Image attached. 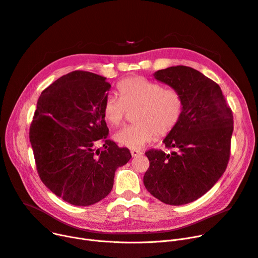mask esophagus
<instances>
[{
  "instance_id": "esophagus-1",
  "label": "esophagus",
  "mask_w": 258,
  "mask_h": 258,
  "mask_svg": "<svg viewBox=\"0 0 258 258\" xmlns=\"http://www.w3.org/2000/svg\"><path fill=\"white\" fill-rule=\"evenodd\" d=\"M130 152H131V155H132L133 157H138V156H140L141 154H143V152H142L141 150H137V149H132Z\"/></svg>"
}]
</instances>
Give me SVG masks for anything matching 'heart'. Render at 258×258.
Returning <instances> with one entry per match:
<instances>
[{
    "label": "heart",
    "mask_w": 258,
    "mask_h": 258,
    "mask_svg": "<svg viewBox=\"0 0 258 258\" xmlns=\"http://www.w3.org/2000/svg\"><path fill=\"white\" fill-rule=\"evenodd\" d=\"M120 99L108 95L102 107L104 119L111 127L119 126L128 111L133 125L117 131L113 139L130 149H140L158 137H166L178 125L183 113V99L179 90L143 77H131L117 85Z\"/></svg>",
    "instance_id": "heart-1"
}]
</instances>
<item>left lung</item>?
<instances>
[{"instance_id": "left-lung-1", "label": "left lung", "mask_w": 258, "mask_h": 258, "mask_svg": "<svg viewBox=\"0 0 258 258\" xmlns=\"http://www.w3.org/2000/svg\"><path fill=\"white\" fill-rule=\"evenodd\" d=\"M154 78L179 90L183 113L165 138L169 153L151 149L144 185L161 202L180 206L194 202L222 177L230 158L233 114L219 86L187 66L158 70Z\"/></svg>"}]
</instances>
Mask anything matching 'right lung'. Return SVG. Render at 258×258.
<instances>
[{
  "instance_id": "obj_1",
  "label": "right lung",
  "mask_w": 258,
  "mask_h": 258,
  "mask_svg": "<svg viewBox=\"0 0 258 258\" xmlns=\"http://www.w3.org/2000/svg\"><path fill=\"white\" fill-rule=\"evenodd\" d=\"M111 85L88 71L60 77L40 95L29 139L44 185L63 201L90 206L112 190L114 173L131 158L107 139L102 107ZM104 149H94L96 140Z\"/></svg>"
}]
</instances>
